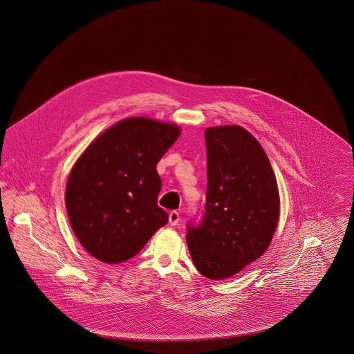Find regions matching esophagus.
<instances>
[{
  "label": "esophagus",
  "instance_id": "obj_1",
  "mask_svg": "<svg viewBox=\"0 0 354 354\" xmlns=\"http://www.w3.org/2000/svg\"><path fill=\"white\" fill-rule=\"evenodd\" d=\"M169 224L171 225H178V223L180 221V216L178 211H171L169 215Z\"/></svg>",
  "mask_w": 354,
  "mask_h": 354
}]
</instances>
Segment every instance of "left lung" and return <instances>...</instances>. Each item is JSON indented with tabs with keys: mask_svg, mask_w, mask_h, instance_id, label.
Returning a JSON list of instances; mask_svg holds the SVG:
<instances>
[{
	"mask_svg": "<svg viewBox=\"0 0 354 354\" xmlns=\"http://www.w3.org/2000/svg\"><path fill=\"white\" fill-rule=\"evenodd\" d=\"M207 194L187 245L204 277L236 274L270 247L279 221V189L267 153L240 126L207 129Z\"/></svg>",
	"mask_w": 354,
	"mask_h": 354,
	"instance_id": "1",
	"label": "left lung"
}]
</instances>
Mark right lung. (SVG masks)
Returning a JSON list of instances; mask_svg holds the SVG:
<instances>
[{"mask_svg":"<svg viewBox=\"0 0 354 354\" xmlns=\"http://www.w3.org/2000/svg\"><path fill=\"white\" fill-rule=\"evenodd\" d=\"M175 124L127 118L100 135L70 172L66 209L84 250L103 263H123L167 224L158 205L156 165L179 138Z\"/></svg>","mask_w":354,"mask_h":354,"instance_id":"1","label":"right lung"}]
</instances>
